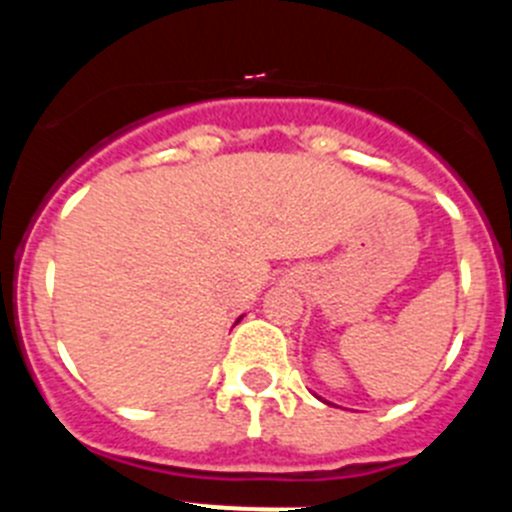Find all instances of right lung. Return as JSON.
Masks as SVG:
<instances>
[{"mask_svg": "<svg viewBox=\"0 0 512 512\" xmlns=\"http://www.w3.org/2000/svg\"><path fill=\"white\" fill-rule=\"evenodd\" d=\"M241 318H243V315H241ZM241 318H238V320H241ZM238 320H235V323H238Z\"/></svg>", "mask_w": 512, "mask_h": 512, "instance_id": "obj_1", "label": "right lung"}]
</instances>
